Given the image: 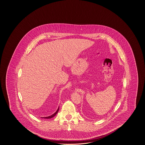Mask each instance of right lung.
<instances>
[{"label": "right lung", "instance_id": "add662e5", "mask_svg": "<svg viewBox=\"0 0 145 145\" xmlns=\"http://www.w3.org/2000/svg\"><path fill=\"white\" fill-rule=\"evenodd\" d=\"M58 108V110H57V111L55 112L54 114H53L52 115H51V116H47V117H43V118H44V119H51V118H53L54 116H56V114H57V113H58V111H59V108Z\"/></svg>", "mask_w": 145, "mask_h": 145}]
</instances>
